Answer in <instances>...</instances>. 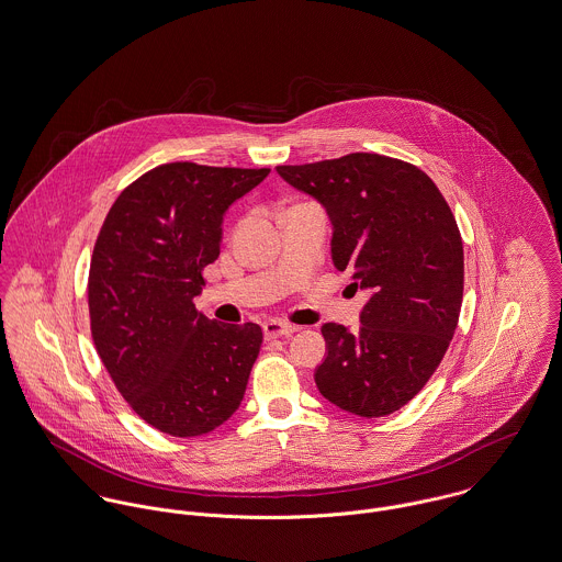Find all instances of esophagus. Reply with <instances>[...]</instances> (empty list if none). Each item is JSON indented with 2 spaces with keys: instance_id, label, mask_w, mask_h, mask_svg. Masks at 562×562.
Returning <instances> with one entry per match:
<instances>
[{
  "instance_id": "34e87169",
  "label": "esophagus",
  "mask_w": 562,
  "mask_h": 562,
  "mask_svg": "<svg viewBox=\"0 0 562 562\" xmlns=\"http://www.w3.org/2000/svg\"><path fill=\"white\" fill-rule=\"evenodd\" d=\"M297 327L284 321H267L265 323V336L267 338H289L291 334H295Z\"/></svg>"
}]
</instances>
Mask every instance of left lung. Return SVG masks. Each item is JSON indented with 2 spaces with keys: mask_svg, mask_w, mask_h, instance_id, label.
<instances>
[{
  "mask_svg": "<svg viewBox=\"0 0 562 562\" xmlns=\"http://www.w3.org/2000/svg\"><path fill=\"white\" fill-rule=\"evenodd\" d=\"M276 171L323 203L336 269L372 291L355 334L323 325L316 387L352 415H391L430 381L458 327L464 246L451 207L422 169L381 154Z\"/></svg>",
  "mask_w": 562,
  "mask_h": 562,
  "instance_id": "obj_1",
  "label": "left lung"
}]
</instances>
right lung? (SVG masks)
<instances>
[{"mask_svg":"<svg viewBox=\"0 0 562 562\" xmlns=\"http://www.w3.org/2000/svg\"><path fill=\"white\" fill-rule=\"evenodd\" d=\"M267 173L160 165L102 222L87 280L91 338L130 408L160 432H212L244 400L262 329L210 321L194 297L220 255L224 212Z\"/></svg>","mask_w":562,"mask_h":562,"instance_id":"right-lung-1","label":"right lung"}]
</instances>
